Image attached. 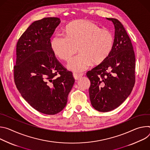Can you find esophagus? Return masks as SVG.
<instances>
[{
    "label": "esophagus",
    "mask_w": 150,
    "mask_h": 150,
    "mask_svg": "<svg viewBox=\"0 0 150 150\" xmlns=\"http://www.w3.org/2000/svg\"><path fill=\"white\" fill-rule=\"evenodd\" d=\"M83 74H77V73H73V77L74 78L75 80H79L80 79L82 76H83Z\"/></svg>",
    "instance_id": "1"
}]
</instances>
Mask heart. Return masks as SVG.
I'll return each instance as SVG.
<instances>
[{"label": "heart", "mask_w": 150, "mask_h": 150, "mask_svg": "<svg viewBox=\"0 0 150 150\" xmlns=\"http://www.w3.org/2000/svg\"><path fill=\"white\" fill-rule=\"evenodd\" d=\"M114 42L112 33L103 30L87 20H77L69 24L65 35L57 33L50 43L54 54L68 61L77 51L79 54L68 64V69L79 72L86 70L93 63L98 65L104 61L112 51Z\"/></svg>", "instance_id": "obj_1"}]
</instances>
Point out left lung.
<instances>
[{"label": "left lung", "mask_w": 150, "mask_h": 150, "mask_svg": "<svg viewBox=\"0 0 150 150\" xmlns=\"http://www.w3.org/2000/svg\"><path fill=\"white\" fill-rule=\"evenodd\" d=\"M115 27L114 42L107 58L86 73L92 107L108 112L117 108L130 94L135 83V55L131 40L122 24L107 18Z\"/></svg>", "instance_id": "1"}]
</instances>
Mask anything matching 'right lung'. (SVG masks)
Returning <instances> with one entry per match:
<instances>
[{
    "instance_id": "1",
    "label": "right lung",
    "mask_w": 150,
    "mask_h": 150,
    "mask_svg": "<svg viewBox=\"0 0 150 150\" xmlns=\"http://www.w3.org/2000/svg\"><path fill=\"white\" fill-rule=\"evenodd\" d=\"M60 22L57 17L33 22L18 39L13 66L15 84L21 96L33 108L48 115L64 109L75 81L50 46Z\"/></svg>"
}]
</instances>
